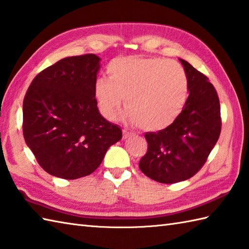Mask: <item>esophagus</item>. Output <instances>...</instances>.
I'll list each match as a JSON object with an SVG mask.
<instances>
[{"label": "esophagus", "instance_id": "esophagus-1", "mask_svg": "<svg viewBox=\"0 0 249 249\" xmlns=\"http://www.w3.org/2000/svg\"><path fill=\"white\" fill-rule=\"evenodd\" d=\"M123 132H124V140H126L128 138H130V136L133 135V133H132V132H130V131H128V130H125V129H124Z\"/></svg>", "mask_w": 249, "mask_h": 249}]
</instances>
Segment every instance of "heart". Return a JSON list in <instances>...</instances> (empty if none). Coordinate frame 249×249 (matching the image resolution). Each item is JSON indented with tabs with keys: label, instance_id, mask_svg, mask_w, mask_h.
<instances>
[{
	"label": "heart",
	"instance_id": "1",
	"mask_svg": "<svg viewBox=\"0 0 249 249\" xmlns=\"http://www.w3.org/2000/svg\"><path fill=\"white\" fill-rule=\"evenodd\" d=\"M107 78H98L94 98L99 110L113 120L124 99L125 118L151 131L170 126L188 98L184 69L174 61L123 57L107 65Z\"/></svg>",
	"mask_w": 249,
	"mask_h": 249
}]
</instances>
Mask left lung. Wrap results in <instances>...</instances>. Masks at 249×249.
<instances>
[{
  "label": "left lung",
  "instance_id": "1",
  "mask_svg": "<svg viewBox=\"0 0 249 249\" xmlns=\"http://www.w3.org/2000/svg\"><path fill=\"white\" fill-rule=\"evenodd\" d=\"M179 60L188 80V99L170 126L145 133L148 148L139 164L146 176L162 184H174L196 175L221 131L220 103L214 86L190 63Z\"/></svg>",
  "mask_w": 249,
  "mask_h": 249
}]
</instances>
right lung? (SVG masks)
<instances>
[{
    "label": "right lung",
    "instance_id": "1",
    "mask_svg": "<svg viewBox=\"0 0 249 249\" xmlns=\"http://www.w3.org/2000/svg\"><path fill=\"white\" fill-rule=\"evenodd\" d=\"M100 58H64L35 76L23 100V138L50 175L76 179L94 172L123 138L100 114L94 84Z\"/></svg>",
    "mask_w": 249,
    "mask_h": 249
}]
</instances>
